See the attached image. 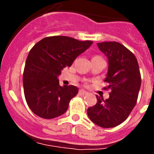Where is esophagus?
Masks as SVG:
<instances>
[{
    "instance_id": "obj_1",
    "label": "esophagus",
    "mask_w": 154,
    "mask_h": 154,
    "mask_svg": "<svg viewBox=\"0 0 154 154\" xmlns=\"http://www.w3.org/2000/svg\"><path fill=\"white\" fill-rule=\"evenodd\" d=\"M87 93H88V92H87L86 91L84 90V89H80V90L79 91V94L80 96H85Z\"/></svg>"
}]
</instances>
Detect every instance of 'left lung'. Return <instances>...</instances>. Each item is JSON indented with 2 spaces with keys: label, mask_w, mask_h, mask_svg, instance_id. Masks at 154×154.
Segmentation results:
<instances>
[{
  "label": "left lung",
  "mask_w": 154,
  "mask_h": 154,
  "mask_svg": "<svg viewBox=\"0 0 154 154\" xmlns=\"http://www.w3.org/2000/svg\"><path fill=\"white\" fill-rule=\"evenodd\" d=\"M108 58L105 82L110 89L109 99L96 96L97 103L87 110L89 118L100 127L112 128L126 119L137 103L141 76L137 58L125 46L116 42L97 44Z\"/></svg>",
  "instance_id": "obj_1"
}]
</instances>
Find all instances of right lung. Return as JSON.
Wrapping results in <instances>:
<instances>
[{"label": "right lung", "mask_w": 154, "mask_h": 154, "mask_svg": "<svg viewBox=\"0 0 154 154\" xmlns=\"http://www.w3.org/2000/svg\"><path fill=\"white\" fill-rule=\"evenodd\" d=\"M92 43L67 36H52L42 39L31 48L24 67L23 85L26 102L34 113L53 119L66 112L79 89L75 85L60 86L58 77Z\"/></svg>", "instance_id": "add662e5"}]
</instances>
